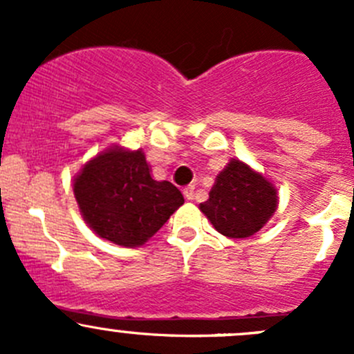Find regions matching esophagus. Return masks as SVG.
<instances>
[{
	"instance_id": "esophagus-1",
	"label": "esophagus",
	"mask_w": 354,
	"mask_h": 354,
	"mask_svg": "<svg viewBox=\"0 0 354 354\" xmlns=\"http://www.w3.org/2000/svg\"><path fill=\"white\" fill-rule=\"evenodd\" d=\"M183 195L187 200H194L195 197V187L194 185H188V187L183 188Z\"/></svg>"
}]
</instances>
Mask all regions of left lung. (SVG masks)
I'll return each instance as SVG.
<instances>
[{
	"label": "left lung",
	"instance_id": "obj_1",
	"mask_svg": "<svg viewBox=\"0 0 354 354\" xmlns=\"http://www.w3.org/2000/svg\"><path fill=\"white\" fill-rule=\"evenodd\" d=\"M277 207V192L270 181L233 159L216 178L209 200L200 210L221 234L248 238L260 231Z\"/></svg>",
	"mask_w": 354,
	"mask_h": 354
}]
</instances>
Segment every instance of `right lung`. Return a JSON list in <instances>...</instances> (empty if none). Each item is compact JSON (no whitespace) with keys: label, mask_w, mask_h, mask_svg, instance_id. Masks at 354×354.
Here are the masks:
<instances>
[{"label":"right lung","mask_w":354,"mask_h":354,"mask_svg":"<svg viewBox=\"0 0 354 354\" xmlns=\"http://www.w3.org/2000/svg\"><path fill=\"white\" fill-rule=\"evenodd\" d=\"M88 226L121 246H140L183 205L169 181L152 180L142 151L109 149L84 166L73 183Z\"/></svg>","instance_id":"right-lung-1"}]
</instances>
